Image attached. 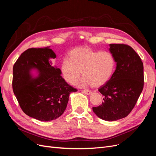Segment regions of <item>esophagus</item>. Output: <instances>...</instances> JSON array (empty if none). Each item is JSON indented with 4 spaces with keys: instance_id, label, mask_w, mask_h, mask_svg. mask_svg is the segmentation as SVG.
<instances>
[{
    "instance_id": "esophagus-1",
    "label": "esophagus",
    "mask_w": 156,
    "mask_h": 156,
    "mask_svg": "<svg viewBox=\"0 0 156 156\" xmlns=\"http://www.w3.org/2000/svg\"><path fill=\"white\" fill-rule=\"evenodd\" d=\"M82 92L87 94V95H89V94L92 93V92L90 90H82Z\"/></svg>"
}]
</instances>
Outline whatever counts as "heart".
I'll return each mask as SVG.
<instances>
[{"label":"heart","instance_id":"b5f03b06","mask_svg":"<svg viewBox=\"0 0 156 156\" xmlns=\"http://www.w3.org/2000/svg\"><path fill=\"white\" fill-rule=\"evenodd\" d=\"M114 56L108 51H99L88 48H77L69 53L60 65L64 79L74 84L82 75V84L98 87L109 80L115 69Z\"/></svg>","mask_w":156,"mask_h":156}]
</instances>
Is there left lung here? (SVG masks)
I'll use <instances>...</instances> for the list:
<instances>
[{
	"label": "left lung",
	"instance_id": "1",
	"mask_svg": "<svg viewBox=\"0 0 156 156\" xmlns=\"http://www.w3.org/2000/svg\"><path fill=\"white\" fill-rule=\"evenodd\" d=\"M109 46L116 69L108 81L98 89L103 101L92 110L101 119L116 121L126 117L136 105L144 87V68L140 57L129 45Z\"/></svg>",
	"mask_w": 156,
	"mask_h": 156
}]
</instances>
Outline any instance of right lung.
<instances>
[{"instance_id":"1","label":"right lung","mask_w":156,"mask_h":156,"mask_svg":"<svg viewBox=\"0 0 156 156\" xmlns=\"http://www.w3.org/2000/svg\"><path fill=\"white\" fill-rule=\"evenodd\" d=\"M56 55L49 47L28 49L13 67L12 88L23 111L41 121L58 119L67 107L71 92L77 90L61 76L60 68L52 66L50 58ZM36 69L39 76L32 79L30 71Z\"/></svg>"}]
</instances>
